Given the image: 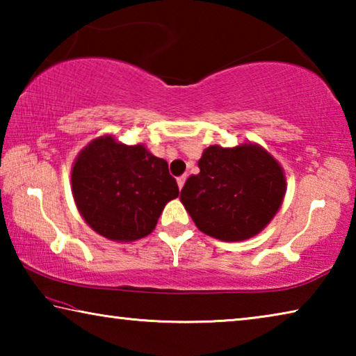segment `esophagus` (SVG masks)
Instances as JSON below:
<instances>
[{"label":"esophagus","mask_w":356,"mask_h":356,"mask_svg":"<svg viewBox=\"0 0 356 356\" xmlns=\"http://www.w3.org/2000/svg\"><path fill=\"white\" fill-rule=\"evenodd\" d=\"M185 180H186V176H180V177H177V185H179V188L182 190V186H184V184H185Z\"/></svg>","instance_id":"esophagus-1"}]
</instances>
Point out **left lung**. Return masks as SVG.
Returning <instances> with one entry per match:
<instances>
[{"label":"left lung","mask_w":356,"mask_h":356,"mask_svg":"<svg viewBox=\"0 0 356 356\" xmlns=\"http://www.w3.org/2000/svg\"><path fill=\"white\" fill-rule=\"evenodd\" d=\"M200 174L186 179L180 201L200 231L225 242L256 236L282 202L286 179L281 166L262 147L210 146Z\"/></svg>","instance_id":"8db88e82"}]
</instances>
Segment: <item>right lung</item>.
Wrapping results in <instances>:
<instances>
[{
    "instance_id": "right-lung-1",
    "label": "right lung",
    "mask_w": 356,
    "mask_h": 356,
    "mask_svg": "<svg viewBox=\"0 0 356 356\" xmlns=\"http://www.w3.org/2000/svg\"><path fill=\"white\" fill-rule=\"evenodd\" d=\"M76 207L95 232L131 242L154 231L165 204L179 196L166 160L146 147L125 146L113 136L94 140L72 170Z\"/></svg>"
}]
</instances>
